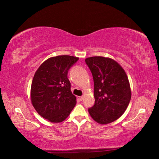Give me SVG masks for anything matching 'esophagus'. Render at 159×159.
Instances as JSON below:
<instances>
[{"label": "esophagus", "instance_id": "34e87169", "mask_svg": "<svg viewBox=\"0 0 159 159\" xmlns=\"http://www.w3.org/2000/svg\"><path fill=\"white\" fill-rule=\"evenodd\" d=\"M77 99H78V100L82 101L83 99V96H79V97H78Z\"/></svg>", "mask_w": 159, "mask_h": 159}]
</instances>
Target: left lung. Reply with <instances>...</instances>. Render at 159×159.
Returning <instances> with one entry per match:
<instances>
[{
    "label": "left lung",
    "instance_id": "8db88e82",
    "mask_svg": "<svg viewBox=\"0 0 159 159\" xmlns=\"http://www.w3.org/2000/svg\"><path fill=\"white\" fill-rule=\"evenodd\" d=\"M85 61L93 74L95 99L88 112L100 124L114 121L125 112L131 99L127 75L112 59L99 56Z\"/></svg>",
    "mask_w": 159,
    "mask_h": 159
}]
</instances>
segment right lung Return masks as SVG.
Wrapping results in <instances>:
<instances>
[{"mask_svg":"<svg viewBox=\"0 0 159 159\" xmlns=\"http://www.w3.org/2000/svg\"><path fill=\"white\" fill-rule=\"evenodd\" d=\"M79 58L60 55L48 59L34 74L31 99L36 111L52 123H60L69 116L76 104L67 75Z\"/></svg>","mask_w":159,"mask_h":159,"instance_id":"right-lung-1","label":"right lung"}]
</instances>
